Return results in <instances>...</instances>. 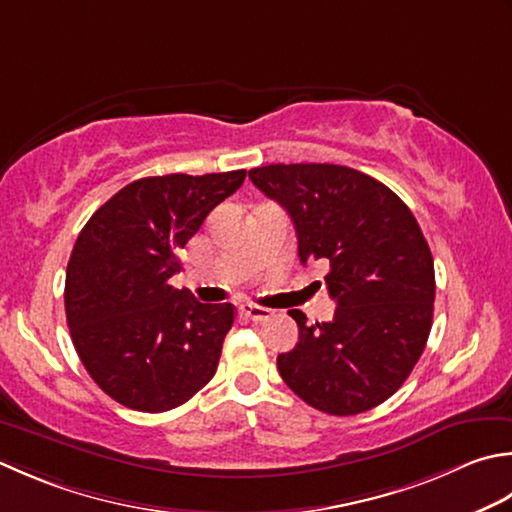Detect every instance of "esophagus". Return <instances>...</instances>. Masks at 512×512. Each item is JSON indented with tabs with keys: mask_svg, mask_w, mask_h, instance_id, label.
Masks as SVG:
<instances>
[{
	"mask_svg": "<svg viewBox=\"0 0 512 512\" xmlns=\"http://www.w3.org/2000/svg\"><path fill=\"white\" fill-rule=\"evenodd\" d=\"M239 310H242V315H246L248 319H253V322H268V319L273 317V310L264 308V306H250V304H244Z\"/></svg>",
	"mask_w": 512,
	"mask_h": 512,
	"instance_id": "1",
	"label": "esophagus"
}]
</instances>
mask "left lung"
<instances>
[{
	"label": "left lung",
	"mask_w": 512,
	"mask_h": 512,
	"mask_svg": "<svg viewBox=\"0 0 512 512\" xmlns=\"http://www.w3.org/2000/svg\"><path fill=\"white\" fill-rule=\"evenodd\" d=\"M286 208L302 264L328 262L333 322L306 324L277 357L288 388L328 415L379 406L422 357L435 302V266L415 215L393 190L337 164H270L248 173Z\"/></svg>",
	"instance_id": "obj_1"
}]
</instances>
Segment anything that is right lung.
<instances>
[{"label":"right lung","mask_w":512,"mask_h":512,"mask_svg":"<svg viewBox=\"0 0 512 512\" xmlns=\"http://www.w3.org/2000/svg\"><path fill=\"white\" fill-rule=\"evenodd\" d=\"M246 170L144 177L97 208L66 268V322L95 384L126 408L164 413L213 379L233 304L170 286L179 250Z\"/></svg>","instance_id":"1"}]
</instances>
